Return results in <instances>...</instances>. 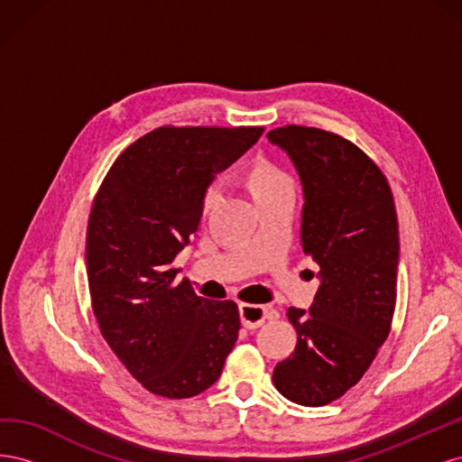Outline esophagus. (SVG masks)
<instances>
[{
	"label": "esophagus",
	"instance_id": "1",
	"mask_svg": "<svg viewBox=\"0 0 462 462\" xmlns=\"http://www.w3.org/2000/svg\"><path fill=\"white\" fill-rule=\"evenodd\" d=\"M239 314H241V321L246 329H256L260 328L265 319L270 318V312L263 309V306L258 304H239Z\"/></svg>",
	"mask_w": 462,
	"mask_h": 462
}]
</instances>
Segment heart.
Instances as JSON below:
<instances>
[{"label":"heart","mask_w":462,"mask_h":462,"mask_svg":"<svg viewBox=\"0 0 462 462\" xmlns=\"http://www.w3.org/2000/svg\"><path fill=\"white\" fill-rule=\"evenodd\" d=\"M246 177H248L250 190H253L254 199L258 202H262L263 199H270L282 190H292L291 177L282 170V167H277L268 160L260 158L253 162V165L248 167ZM217 200H219V185L214 183L208 187L204 194V208L209 209Z\"/></svg>","instance_id":"1"}]
</instances>
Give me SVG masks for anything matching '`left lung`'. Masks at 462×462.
I'll list each match as a JSON object with an SVG mask.
<instances>
[{
    "instance_id": "left-lung-1",
    "label": "left lung",
    "mask_w": 462,
    "mask_h": 462,
    "mask_svg": "<svg viewBox=\"0 0 462 462\" xmlns=\"http://www.w3.org/2000/svg\"><path fill=\"white\" fill-rule=\"evenodd\" d=\"M302 185L300 241L319 265L309 312L289 309L295 353L277 362L275 389L324 407L360 382L391 329L397 299L399 226L385 175L346 138L287 125L268 133Z\"/></svg>"
}]
</instances>
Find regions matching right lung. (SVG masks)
<instances>
[{
  "instance_id": "1",
  "label": "right lung",
  "mask_w": 462,
  "mask_h": 462,
  "mask_svg": "<svg viewBox=\"0 0 462 462\" xmlns=\"http://www.w3.org/2000/svg\"><path fill=\"white\" fill-rule=\"evenodd\" d=\"M262 127H160L111 165L87 231L92 310L104 339L153 395L189 399L217 382L239 335L233 300H208L175 256L199 231L216 173L258 143Z\"/></svg>"
}]
</instances>
